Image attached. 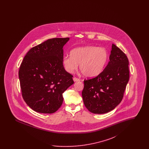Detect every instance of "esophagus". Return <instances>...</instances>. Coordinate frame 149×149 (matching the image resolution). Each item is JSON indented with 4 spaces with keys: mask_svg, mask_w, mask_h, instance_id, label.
I'll return each mask as SVG.
<instances>
[{
    "mask_svg": "<svg viewBox=\"0 0 149 149\" xmlns=\"http://www.w3.org/2000/svg\"><path fill=\"white\" fill-rule=\"evenodd\" d=\"M73 80L74 81H80V80L78 78H76V77H74L73 78Z\"/></svg>",
    "mask_w": 149,
    "mask_h": 149,
    "instance_id": "esophagus-1",
    "label": "esophagus"
}]
</instances>
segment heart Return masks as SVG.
Masks as SVG:
<instances>
[{"label": "heart", "mask_w": 149, "mask_h": 149, "mask_svg": "<svg viewBox=\"0 0 149 149\" xmlns=\"http://www.w3.org/2000/svg\"><path fill=\"white\" fill-rule=\"evenodd\" d=\"M108 59V54L103 47L93 46L80 47L72 50L70 56L64 57L63 63L65 70L72 73L78 69L89 78L99 75L104 69Z\"/></svg>", "instance_id": "obj_1"}]
</instances>
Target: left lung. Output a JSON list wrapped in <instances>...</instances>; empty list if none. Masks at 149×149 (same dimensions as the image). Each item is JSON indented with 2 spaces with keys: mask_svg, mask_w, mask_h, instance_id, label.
Wrapping results in <instances>:
<instances>
[{
  "mask_svg": "<svg viewBox=\"0 0 149 149\" xmlns=\"http://www.w3.org/2000/svg\"><path fill=\"white\" fill-rule=\"evenodd\" d=\"M128 60L125 54L112 44L109 61L95 78L84 80V104L91 112L108 113L117 106L123 97L130 78Z\"/></svg>",
  "mask_w": 149,
  "mask_h": 149,
  "instance_id": "8db88e82",
  "label": "left lung"
}]
</instances>
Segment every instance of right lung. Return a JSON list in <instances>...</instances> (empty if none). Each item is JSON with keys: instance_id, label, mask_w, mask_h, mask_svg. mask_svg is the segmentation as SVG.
I'll list each match as a JSON object with an SVG mask.
<instances>
[{"instance_id": "add662e5", "label": "right lung", "mask_w": 149, "mask_h": 149, "mask_svg": "<svg viewBox=\"0 0 149 149\" xmlns=\"http://www.w3.org/2000/svg\"><path fill=\"white\" fill-rule=\"evenodd\" d=\"M69 38H54L29 50L19 68L22 95L31 109L53 113L63 102V93L74 84L65 70L63 47Z\"/></svg>"}]
</instances>
